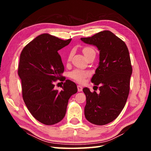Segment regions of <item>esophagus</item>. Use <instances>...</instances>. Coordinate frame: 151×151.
Wrapping results in <instances>:
<instances>
[{
	"label": "esophagus",
	"instance_id": "34e87169",
	"mask_svg": "<svg viewBox=\"0 0 151 151\" xmlns=\"http://www.w3.org/2000/svg\"><path fill=\"white\" fill-rule=\"evenodd\" d=\"M77 89H78V91H82V87L81 86H77Z\"/></svg>",
	"mask_w": 151,
	"mask_h": 151
}]
</instances>
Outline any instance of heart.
Returning <instances> with one entry per match:
<instances>
[{
	"label": "heart",
	"instance_id": "obj_1",
	"mask_svg": "<svg viewBox=\"0 0 151 151\" xmlns=\"http://www.w3.org/2000/svg\"><path fill=\"white\" fill-rule=\"evenodd\" d=\"M82 52L84 53L85 56L86 58H88L89 55H91V54L95 53V50L93 48H92L91 47H85L84 48H83ZM71 55V53H70L69 54L68 58H67V61H68V62H69L70 60ZM89 75H90V73L89 72L80 69H75L72 70V71L69 73L70 77L73 79L74 81H75L76 82L79 83L84 82L85 79L88 77Z\"/></svg>",
	"mask_w": 151,
	"mask_h": 151
}]
</instances>
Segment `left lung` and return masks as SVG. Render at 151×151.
Here are the masks:
<instances>
[{
  "label": "left lung",
  "instance_id": "1",
  "mask_svg": "<svg viewBox=\"0 0 151 151\" xmlns=\"http://www.w3.org/2000/svg\"><path fill=\"white\" fill-rule=\"evenodd\" d=\"M81 40L97 47L100 54L99 66L91 78L96 87L99 86L100 93L83 89L86 96L85 117L94 124H106L120 114L129 94L132 73L129 51L124 41L109 30Z\"/></svg>",
  "mask_w": 151,
  "mask_h": 151
}]
</instances>
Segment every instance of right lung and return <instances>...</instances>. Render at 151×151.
<instances>
[{"label":"right lung","mask_w":151,"mask_h":151,"mask_svg":"<svg viewBox=\"0 0 151 151\" xmlns=\"http://www.w3.org/2000/svg\"><path fill=\"white\" fill-rule=\"evenodd\" d=\"M72 39L63 40L49 34L36 37L21 53L18 75L22 95L32 116L47 125L58 123L66 113L70 96L77 92L75 83L66 80L60 91L54 89L57 80L64 81L62 58L58 51Z\"/></svg>","instance_id":"right-lung-1"}]
</instances>
